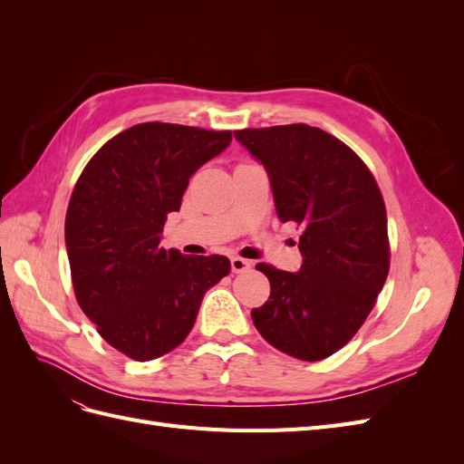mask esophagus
Segmentation results:
<instances>
[{
    "label": "esophagus",
    "instance_id": "34e87169",
    "mask_svg": "<svg viewBox=\"0 0 464 464\" xmlns=\"http://www.w3.org/2000/svg\"><path fill=\"white\" fill-rule=\"evenodd\" d=\"M230 265H232V271L234 273H244V271H247L249 266H251V263L247 259H242V257H232Z\"/></svg>",
    "mask_w": 464,
    "mask_h": 464
}]
</instances>
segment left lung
Wrapping results in <instances>:
<instances>
[{"label":"left lung","mask_w":464,"mask_h":464,"mask_svg":"<svg viewBox=\"0 0 464 464\" xmlns=\"http://www.w3.org/2000/svg\"><path fill=\"white\" fill-rule=\"evenodd\" d=\"M271 181L280 222H298V273L257 263L271 296L251 312L280 353L317 362L370 315L389 273L387 213L372 172L339 139L305 123L234 131Z\"/></svg>","instance_id":"1"}]
</instances>
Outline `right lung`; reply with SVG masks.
Here are the masks:
<instances>
[{
    "instance_id": "obj_1",
    "label": "right lung",
    "mask_w": 464,
    "mask_h": 464,
    "mask_svg": "<svg viewBox=\"0 0 464 464\" xmlns=\"http://www.w3.org/2000/svg\"><path fill=\"white\" fill-rule=\"evenodd\" d=\"M230 141V131L137 123L110 139L77 179L65 217L75 296L102 339L137 362L184 343L205 292L230 273L224 256L160 247L189 178Z\"/></svg>"
}]
</instances>
